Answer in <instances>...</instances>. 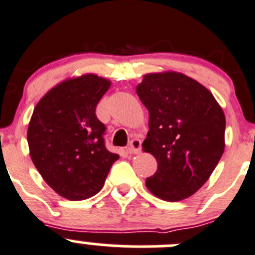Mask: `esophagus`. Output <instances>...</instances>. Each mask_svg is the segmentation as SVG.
Returning <instances> with one entry per match:
<instances>
[{"label":"esophagus","mask_w":255,"mask_h":255,"mask_svg":"<svg viewBox=\"0 0 255 255\" xmlns=\"http://www.w3.org/2000/svg\"><path fill=\"white\" fill-rule=\"evenodd\" d=\"M128 153H140L141 152V140L138 138H133L131 140L130 145L128 147Z\"/></svg>","instance_id":"34e87169"}]
</instances>
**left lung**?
I'll return each mask as SVG.
<instances>
[{
  "instance_id": "1",
  "label": "left lung",
  "mask_w": 255,
  "mask_h": 255,
  "mask_svg": "<svg viewBox=\"0 0 255 255\" xmlns=\"http://www.w3.org/2000/svg\"><path fill=\"white\" fill-rule=\"evenodd\" d=\"M136 93L148 110L142 148L157 161L146 187L163 201L185 200L205 185L223 155V110L207 88L181 73L146 74Z\"/></svg>"
}]
</instances>
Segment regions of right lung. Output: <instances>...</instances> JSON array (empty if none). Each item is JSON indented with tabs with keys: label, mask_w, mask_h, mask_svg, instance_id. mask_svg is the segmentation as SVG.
<instances>
[{
	"label": "right lung",
	"mask_w": 255,
	"mask_h": 255,
	"mask_svg": "<svg viewBox=\"0 0 255 255\" xmlns=\"http://www.w3.org/2000/svg\"><path fill=\"white\" fill-rule=\"evenodd\" d=\"M109 87L95 74L68 79L50 89L32 114L29 155L43 180L67 200L97 195L119 158L105 147V125L95 115Z\"/></svg>",
	"instance_id": "right-lung-1"
}]
</instances>
